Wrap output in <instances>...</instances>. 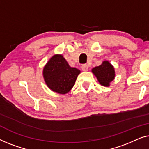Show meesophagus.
<instances>
[{
  "instance_id": "esophagus-1",
  "label": "esophagus",
  "mask_w": 149,
  "mask_h": 149,
  "mask_svg": "<svg viewBox=\"0 0 149 149\" xmlns=\"http://www.w3.org/2000/svg\"><path fill=\"white\" fill-rule=\"evenodd\" d=\"M81 70H82L84 72H86V71L88 70V66L86 64L82 65V66H81Z\"/></svg>"
}]
</instances>
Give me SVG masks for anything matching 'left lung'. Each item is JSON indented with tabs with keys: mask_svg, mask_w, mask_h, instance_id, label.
<instances>
[{
	"mask_svg": "<svg viewBox=\"0 0 149 149\" xmlns=\"http://www.w3.org/2000/svg\"><path fill=\"white\" fill-rule=\"evenodd\" d=\"M92 72L97 77L100 84L104 86H109V83L113 80L115 77L113 67L107 61L102 62L100 65L93 68Z\"/></svg>",
	"mask_w": 149,
	"mask_h": 149,
	"instance_id": "obj_1",
	"label": "left lung"
}]
</instances>
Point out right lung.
Instances as JSON below:
<instances>
[{
  "instance_id": "right-lung-1",
  "label": "right lung",
  "mask_w": 149,
  "mask_h": 149,
  "mask_svg": "<svg viewBox=\"0 0 149 149\" xmlns=\"http://www.w3.org/2000/svg\"><path fill=\"white\" fill-rule=\"evenodd\" d=\"M80 71L71 68L60 54L54 55L43 70L45 80L50 89L59 94H66L74 86Z\"/></svg>"
}]
</instances>
